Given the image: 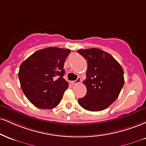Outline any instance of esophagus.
<instances>
[{"label": "esophagus", "instance_id": "1", "mask_svg": "<svg viewBox=\"0 0 146 146\" xmlns=\"http://www.w3.org/2000/svg\"><path fill=\"white\" fill-rule=\"evenodd\" d=\"M81 82V79H80V78H78V79H77L76 80H75V81H71V83L73 84V85H75V84H79V83H80Z\"/></svg>", "mask_w": 146, "mask_h": 146}]
</instances>
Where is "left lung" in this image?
Listing matches in <instances>:
<instances>
[{
    "instance_id": "obj_1",
    "label": "left lung",
    "mask_w": 146,
    "mask_h": 146,
    "mask_svg": "<svg viewBox=\"0 0 146 146\" xmlns=\"http://www.w3.org/2000/svg\"><path fill=\"white\" fill-rule=\"evenodd\" d=\"M87 60V88L85 96L78 99L81 107L91 111H99L111 105L120 94L124 84L122 66L111 55L98 48L79 50Z\"/></svg>"
}]
</instances>
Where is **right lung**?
<instances>
[{
	"instance_id": "1",
	"label": "right lung",
	"mask_w": 146,
	"mask_h": 146,
	"mask_svg": "<svg viewBox=\"0 0 146 146\" xmlns=\"http://www.w3.org/2000/svg\"><path fill=\"white\" fill-rule=\"evenodd\" d=\"M70 52L68 49L47 47L35 52L21 64V88L36 108L52 109L60 103L68 86L63 78V68Z\"/></svg>"
}]
</instances>
